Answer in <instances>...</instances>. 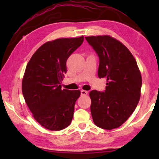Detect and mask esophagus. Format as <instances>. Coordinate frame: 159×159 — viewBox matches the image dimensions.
Masks as SVG:
<instances>
[{
	"label": "esophagus",
	"instance_id": "34e87169",
	"mask_svg": "<svg viewBox=\"0 0 159 159\" xmlns=\"http://www.w3.org/2000/svg\"><path fill=\"white\" fill-rule=\"evenodd\" d=\"M80 93H81V95L82 96H85V95H88V91H86V90H82L81 91H80Z\"/></svg>",
	"mask_w": 159,
	"mask_h": 159
}]
</instances>
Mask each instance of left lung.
Returning <instances> with one entry per match:
<instances>
[{"label": "left lung", "mask_w": 159, "mask_h": 159, "mask_svg": "<svg viewBox=\"0 0 159 159\" xmlns=\"http://www.w3.org/2000/svg\"><path fill=\"white\" fill-rule=\"evenodd\" d=\"M99 58V78L107 79L106 90L90 92V111L98 127H120L133 114L141 95L142 76L130 51L109 35L85 37Z\"/></svg>", "instance_id": "1"}]
</instances>
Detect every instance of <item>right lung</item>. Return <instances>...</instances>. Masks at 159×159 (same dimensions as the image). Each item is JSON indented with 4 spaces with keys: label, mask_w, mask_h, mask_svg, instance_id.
Listing matches in <instances>:
<instances>
[{
    "label": "right lung",
    "mask_w": 159,
    "mask_h": 159,
    "mask_svg": "<svg viewBox=\"0 0 159 159\" xmlns=\"http://www.w3.org/2000/svg\"><path fill=\"white\" fill-rule=\"evenodd\" d=\"M83 36L48 41L32 55L26 65L21 89L33 117L49 130H61L71 124L80 91L61 89L66 62L83 43Z\"/></svg>",
    "instance_id": "right-lung-1"
}]
</instances>
